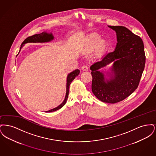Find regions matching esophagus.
<instances>
[{"label":"esophagus","mask_w":156,"mask_h":156,"mask_svg":"<svg viewBox=\"0 0 156 156\" xmlns=\"http://www.w3.org/2000/svg\"><path fill=\"white\" fill-rule=\"evenodd\" d=\"M82 69L83 71H88V69H89V68L87 66H82Z\"/></svg>","instance_id":"1"}]
</instances>
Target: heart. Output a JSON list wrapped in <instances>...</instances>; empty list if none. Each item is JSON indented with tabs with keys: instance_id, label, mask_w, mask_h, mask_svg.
<instances>
[{
	"instance_id": "heart-1",
	"label": "heart",
	"mask_w": 156,
	"mask_h": 156,
	"mask_svg": "<svg viewBox=\"0 0 156 156\" xmlns=\"http://www.w3.org/2000/svg\"><path fill=\"white\" fill-rule=\"evenodd\" d=\"M106 43L104 41H101V37L97 34H92L86 41L85 48L88 50H92L96 48L97 47L99 52H102L106 48Z\"/></svg>"
}]
</instances>
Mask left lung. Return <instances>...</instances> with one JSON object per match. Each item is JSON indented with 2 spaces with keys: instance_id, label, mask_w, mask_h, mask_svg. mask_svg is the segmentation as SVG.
Here are the masks:
<instances>
[{
  "instance_id": "obj_1",
  "label": "left lung",
  "mask_w": 156,
  "mask_h": 156,
  "mask_svg": "<svg viewBox=\"0 0 156 156\" xmlns=\"http://www.w3.org/2000/svg\"><path fill=\"white\" fill-rule=\"evenodd\" d=\"M109 27L116 33L118 43L113 52L90 68L92 76V90L103 102L115 104L131 95L137 88L144 69L146 56L141 38L123 26ZM113 61L109 80L98 69Z\"/></svg>"
}]
</instances>
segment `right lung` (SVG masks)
Wrapping results in <instances>:
<instances>
[{
	"label": "right lung",
	"instance_id": "obj_1",
	"mask_svg": "<svg viewBox=\"0 0 156 156\" xmlns=\"http://www.w3.org/2000/svg\"><path fill=\"white\" fill-rule=\"evenodd\" d=\"M54 39V36H52V33H47L46 32H43L40 34H34L33 36H31L30 37H27L26 38L24 41L23 42L22 44L21 45L20 48L23 47V45L27 43H45V42H48ZM80 71L79 69H75L74 71L71 72L68 75L67 78V91H66V95L65 99L64 101L62 102V104L59 105L58 106L52 109L50 111H46L45 112H51L56 111L57 110L61 108L62 106H64V105L67 102V98L68 97V94H69V86L71 83L75 79V78L78 76L80 74Z\"/></svg>",
	"mask_w": 156,
	"mask_h": 156
}]
</instances>
